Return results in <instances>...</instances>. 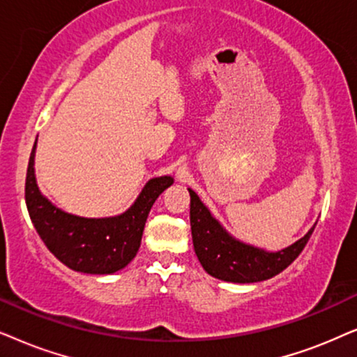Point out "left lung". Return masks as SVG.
<instances>
[{
	"mask_svg": "<svg viewBox=\"0 0 357 357\" xmlns=\"http://www.w3.org/2000/svg\"><path fill=\"white\" fill-rule=\"evenodd\" d=\"M188 191L191 196L194 251L206 273L220 281L250 284L274 278L302 253L317 225L315 223L301 240L287 248L268 251L245 243L228 234L197 194L192 189H188Z\"/></svg>",
	"mask_w": 357,
	"mask_h": 357,
	"instance_id": "left-lung-1",
	"label": "left lung"
}]
</instances>
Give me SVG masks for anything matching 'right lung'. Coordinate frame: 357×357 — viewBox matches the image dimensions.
Listing matches in <instances>:
<instances>
[{"mask_svg": "<svg viewBox=\"0 0 357 357\" xmlns=\"http://www.w3.org/2000/svg\"><path fill=\"white\" fill-rule=\"evenodd\" d=\"M36 146L37 140L27 166L26 206L37 234L50 253L70 269L84 274H112L126 268L140 248L151 206L174 179L171 176L151 178L135 202L119 215H73L56 207L37 186Z\"/></svg>", "mask_w": 357, "mask_h": 357, "instance_id": "1", "label": "right lung"}]
</instances>
